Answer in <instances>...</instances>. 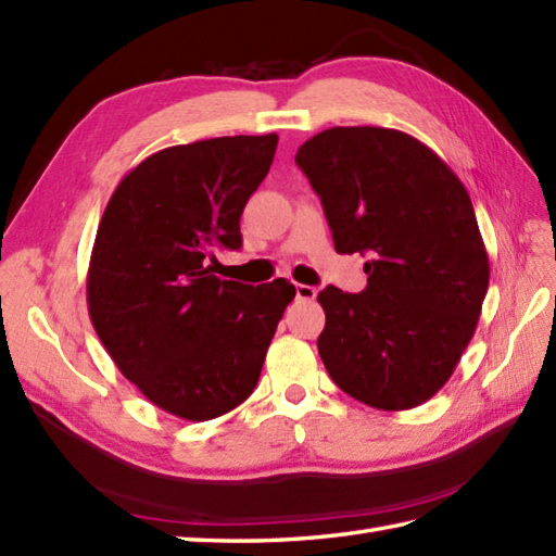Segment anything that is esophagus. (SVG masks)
<instances>
[{
  "mask_svg": "<svg viewBox=\"0 0 556 556\" xmlns=\"http://www.w3.org/2000/svg\"><path fill=\"white\" fill-rule=\"evenodd\" d=\"M317 296V289L308 285H296V299L301 301H313Z\"/></svg>",
  "mask_w": 556,
  "mask_h": 556,
  "instance_id": "esophagus-1",
  "label": "esophagus"
}]
</instances>
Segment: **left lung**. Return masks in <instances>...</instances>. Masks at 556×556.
I'll return each mask as SVG.
<instances>
[{"instance_id":"obj_1","label":"left lung","mask_w":556,"mask_h":556,"mask_svg":"<svg viewBox=\"0 0 556 556\" xmlns=\"http://www.w3.org/2000/svg\"><path fill=\"white\" fill-rule=\"evenodd\" d=\"M337 253H361L368 287L317 293V351L341 392L380 410L416 408L473 339L490 260L458 176L404 131L334 126L299 148Z\"/></svg>"}]
</instances>
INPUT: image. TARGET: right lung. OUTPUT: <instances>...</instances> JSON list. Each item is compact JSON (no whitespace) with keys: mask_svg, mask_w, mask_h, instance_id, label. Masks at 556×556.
<instances>
[{"mask_svg":"<svg viewBox=\"0 0 556 556\" xmlns=\"http://www.w3.org/2000/svg\"><path fill=\"white\" fill-rule=\"evenodd\" d=\"M277 134L164 148L128 172L100 219L88 313L116 368L152 404L212 420L253 394L291 281L212 275L239 251V219L275 160Z\"/></svg>","mask_w":556,"mask_h":556,"instance_id":"right-lung-1","label":"right lung"}]
</instances>
